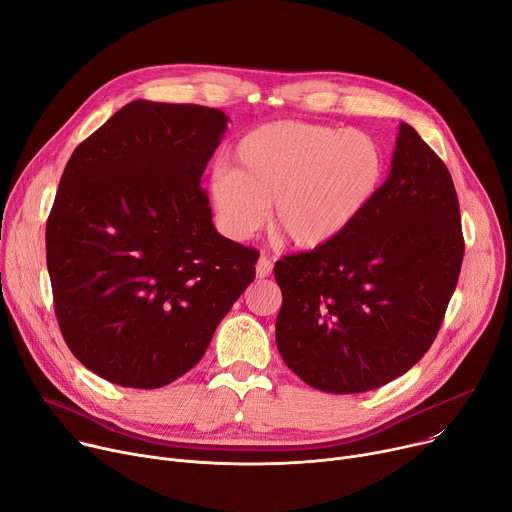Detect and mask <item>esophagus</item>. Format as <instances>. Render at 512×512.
Returning <instances> with one entry per match:
<instances>
[{"instance_id": "esophagus-1", "label": "esophagus", "mask_w": 512, "mask_h": 512, "mask_svg": "<svg viewBox=\"0 0 512 512\" xmlns=\"http://www.w3.org/2000/svg\"><path fill=\"white\" fill-rule=\"evenodd\" d=\"M271 269H274V263H271V259H269V257L261 255V257H259V261H257V265H255L257 278H267V276H271Z\"/></svg>"}]
</instances>
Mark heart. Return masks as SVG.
<instances>
[{"label":"heart","mask_w":512,"mask_h":512,"mask_svg":"<svg viewBox=\"0 0 512 512\" xmlns=\"http://www.w3.org/2000/svg\"><path fill=\"white\" fill-rule=\"evenodd\" d=\"M218 166L210 199L220 228L245 241L267 220L286 245L313 251L344 234L377 195L385 158L368 133L280 121L238 140Z\"/></svg>","instance_id":"1"}]
</instances>
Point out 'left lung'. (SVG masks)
Returning a JSON list of instances; mask_svg holds the SVG:
<instances>
[{"label":"left lung","instance_id":"left-lung-1","mask_svg":"<svg viewBox=\"0 0 512 512\" xmlns=\"http://www.w3.org/2000/svg\"><path fill=\"white\" fill-rule=\"evenodd\" d=\"M463 232L451 173L401 123L391 173L335 241L274 267L276 344L325 393H364L410 370L432 346L455 292Z\"/></svg>","mask_w":512,"mask_h":512}]
</instances>
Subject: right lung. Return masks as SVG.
<instances>
[{
	"label": "right lung",
	"mask_w": 512,
	"mask_h": 512,
	"mask_svg": "<svg viewBox=\"0 0 512 512\" xmlns=\"http://www.w3.org/2000/svg\"><path fill=\"white\" fill-rule=\"evenodd\" d=\"M226 123L210 107L133 100L65 164L47 220L55 315L109 383L183 377L255 280L257 251L218 234L199 185Z\"/></svg>",
	"instance_id": "right-lung-1"
}]
</instances>
